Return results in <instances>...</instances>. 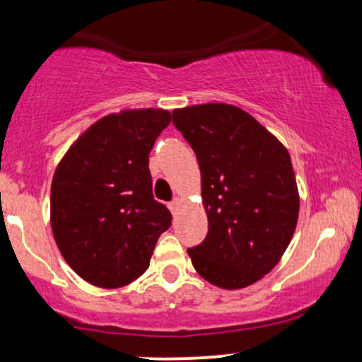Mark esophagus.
I'll list each match as a JSON object with an SVG mask.
<instances>
[{"instance_id": "esophagus-1", "label": "esophagus", "mask_w": 362, "mask_h": 362, "mask_svg": "<svg viewBox=\"0 0 362 362\" xmlns=\"http://www.w3.org/2000/svg\"><path fill=\"white\" fill-rule=\"evenodd\" d=\"M182 206V199H175V201H172L170 202V211H172L173 214H177V211H178V207Z\"/></svg>"}]
</instances>
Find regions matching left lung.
I'll return each instance as SVG.
<instances>
[{
  "label": "left lung",
  "instance_id": "1",
  "mask_svg": "<svg viewBox=\"0 0 362 362\" xmlns=\"http://www.w3.org/2000/svg\"><path fill=\"white\" fill-rule=\"evenodd\" d=\"M199 161L206 240L189 248L201 277L242 289L269 274L296 230L300 194L284 144L248 112L202 103L172 112Z\"/></svg>",
  "mask_w": 362,
  "mask_h": 362
}]
</instances>
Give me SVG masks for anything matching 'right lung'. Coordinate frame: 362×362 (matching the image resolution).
Instances as JSON below:
<instances>
[{
	"label": "right lung",
	"instance_id": "obj_1",
	"mask_svg": "<svg viewBox=\"0 0 362 362\" xmlns=\"http://www.w3.org/2000/svg\"><path fill=\"white\" fill-rule=\"evenodd\" d=\"M172 114L129 109L91 124L57 165L51 226L61 255L98 288L131 284L148 269L172 214L153 197L149 151Z\"/></svg>",
	"mask_w": 362,
	"mask_h": 362
}]
</instances>
